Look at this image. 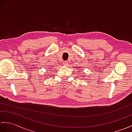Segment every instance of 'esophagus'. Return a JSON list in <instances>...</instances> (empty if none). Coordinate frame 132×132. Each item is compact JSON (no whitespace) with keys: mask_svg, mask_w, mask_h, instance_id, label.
<instances>
[{"mask_svg":"<svg viewBox=\"0 0 132 132\" xmlns=\"http://www.w3.org/2000/svg\"><path fill=\"white\" fill-rule=\"evenodd\" d=\"M63 64L64 65H65V66H68V65H69V63H68V62H67V61H64V62H63Z\"/></svg>","mask_w":132,"mask_h":132,"instance_id":"obj_1","label":"esophagus"}]
</instances>
